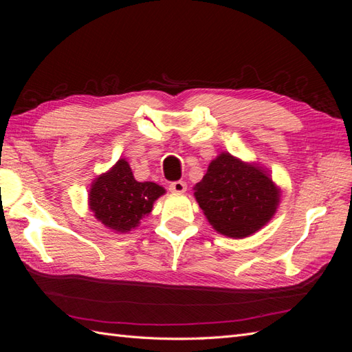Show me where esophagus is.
Wrapping results in <instances>:
<instances>
[{"label":"esophagus","mask_w":352,"mask_h":352,"mask_svg":"<svg viewBox=\"0 0 352 352\" xmlns=\"http://www.w3.org/2000/svg\"><path fill=\"white\" fill-rule=\"evenodd\" d=\"M168 189L172 190V192H185L186 182H184V180H175V182L168 185Z\"/></svg>","instance_id":"obj_1"}]
</instances>
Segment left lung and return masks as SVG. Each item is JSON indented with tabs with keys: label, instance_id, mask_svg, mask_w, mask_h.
<instances>
[{
	"label": "left lung",
	"instance_id": "8db88e82",
	"mask_svg": "<svg viewBox=\"0 0 352 352\" xmlns=\"http://www.w3.org/2000/svg\"><path fill=\"white\" fill-rule=\"evenodd\" d=\"M195 198L212 228L241 239L272 219L279 204V189L260 167L223 153L195 185Z\"/></svg>",
	"mask_w": 352,
	"mask_h": 352
}]
</instances>
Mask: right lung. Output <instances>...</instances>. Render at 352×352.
Here are the masks:
<instances>
[{"instance_id": "1", "label": "right lung", "mask_w": 352, "mask_h": 352, "mask_svg": "<svg viewBox=\"0 0 352 352\" xmlns=\"http://www.w3.org/2000/svg\"><path fill=\"white\" fill-rule=\"evenodd\" d=\"M164 189L154 182H136L131 166L119 160L101 175L89 190V207L102 225L116 232H129L151 212L154 201Z\"/></svg>"}]
</instances>
